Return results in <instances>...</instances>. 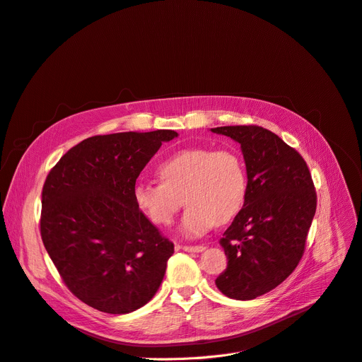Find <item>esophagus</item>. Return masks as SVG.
Returning a JSON list of instances; mask_svg holds the SVG:
<instances>
[{"instance_id":"1","label":"esophagus","mask_w":362,"mask_h":362,"mask_svg":"<svg viewBox=\"0 0 362 362\" xmlns=\"http://www.w3.org/2000/svg\"><path fill=\"white\" fill-rule=\"evenodd\" d=\"M183 251H187V253H201V251L206 250L204 245H182Z\"/></svg>"}]
</instances>
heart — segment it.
<instances>
[{"mask_svg":"<svg viewBox=\"0 0 362 362\" xmlns=\"http://www.w3.org/2000/svg\"><path fill=\"white\" fill-rule=\"evenodd\" d=\"M161 183L139 182L133 187L137 210L155 226H168L180 209L187 210L180 230L197 238L216 223H228L240 213L247 194V175L240 155L229 149L186 148L156 167Z\"/></svg>","mask_w":362,"mask_h":362,"instance_id":"1","label":"heart"}]
</instances>
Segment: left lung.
I'll use <instances>...</instances> for the list:
<instances>
[{"instance_id":"left-lung-1","label":"left lung","mask_w":362,"mask_h":362,"mask_svg":"<svg viewBox=\"0 0 362 362\" xmlns=\"http://www.w3.org/2000/svg\"><path fill=\"white\" fill-rule=\"evenodd\" d=\"M241 145L247 170L244 206L220 240L228 257L217 288L235 300L279 286L300 262L317 210L305 160L275 133L257 125L211 129Z\"/></svg>"}]
</instances>
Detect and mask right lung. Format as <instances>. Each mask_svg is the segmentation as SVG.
<instances>
[{
    "instance_id": "1",
    "label": "right lung",
    "mask_w": 362,
    "mask_h": 362,
    "mask_svg": "<svg viewBox=\"0 0 362 362\" xmlns=\"http://www.w3.org/2000/svg\"><path fill=\"white\" fill-rule=\"evenodd\" d=\"M177 136H93L47 176L41 238L66 287L88 306L122 315L158 291L175 245L137 210L133 187L156 151Z\"/></svg>"
}]
</instances>
